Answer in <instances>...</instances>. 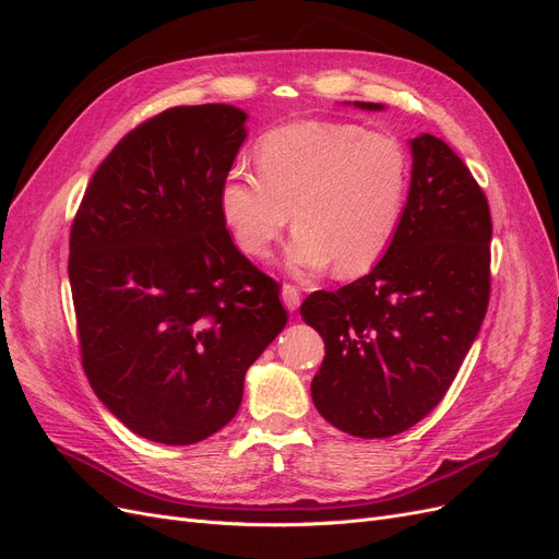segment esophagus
<instances>
[{"instance_id": "esophagus-1", "label": "esophagus", "mask_w": 559, "mask_h": 559, "mask_svg": "<svg viewBox=\"0 0 559 559\" xmlns=\"http://www.w3.org/2000/svg\"><path fill=\"white\" fill-rule=\"evenodd\" d=\"M282 302L286 306V310H298L300 306V289L294 284H284L282 286Z\"/></svg>"}]
</instances>
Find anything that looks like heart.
I'll return each mask as SVG.
<instances>
[{"instance_id":"heart-1","label":"heart","mask_w":559,"mask_h":559,"mask_svg":"<svg viewBox=\"0 0 559 559\" xmlns=\"http://www.w3.org/2000/svg\"><path fill=\"white\" fill-rule=\"evenodd\" d=\"M259 173L235 167L218 189L233 240L265 259L292 222L286 263L361 275L392 247L411 191V154L396 138L357 123L298 121L267 132Z\"/></svg>"}]
</instances>
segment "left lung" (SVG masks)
I'll return each mask as SVG.
<instances>
[{
	"label": "left lung",
	"instance_id": "left-lung-1",
	"mask_svg": "<svg viewBox=\"0 0 559 559\" xmlns=\"http://www.w3.org/2000/svg\"><path fill=\"white\" fill-rule=\"evenodd\" d=\"M411 151L408 202L382 261L300 306L326 345L310 386L317 411L359 438L396 436L443 401L489 302L492 216L483 189L433 134H419Z\"/></svg>",
	"mask_w": 559,
	"mask_h": 559
}]
</instances>
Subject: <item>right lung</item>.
Masks as SVG:
<instances>
[{"label": "right lung", "mask_w": 559, "mask_h": 559, "mask_svg": "<svg viewBox=\"0 0 559 559\" xmlns=\"http://www.w3.org/2000/svg\"><path fill=\"white\" fill-rule=\"evenodd\" d=\"M245 121L230 105L151 116L97 167L72 222L81 366L97 399L154 443L224 429L247 368L289 321L280 284L218 212Z\"/></svg>", "instance_id": "right-lung-1"}]
</instances>
